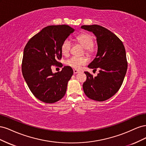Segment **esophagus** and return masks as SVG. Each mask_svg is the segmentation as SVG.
I'll return each mask as SVG.
<instances>
[{
	"instance_id": "34e87169",
	"label": "esophagus",
	"mask_w": 146,
	"mask_h": 146,
	"mask_svg": "<svg viewBox=\"0 0 146 146\" xmlns=\"http://www.w3.org/2000/svg\"><path fill=\"white\" fill-rule=\"evenodd\" d=\"M79 72H80V70H78L77 69H74V74H75L78 73Z\"/></svg>"
}]
</instances>
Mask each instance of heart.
I'll use <instances>...</instances> for the list:
<instances>
[{"instance_id": "1", "label": "heart", "mask_w": 146, "mask_h": 146, "mask_svg": "<svg viewBox=\"0 0 146 146\" xmlns=\"http://www.w3.org/2000/svg\"><path fill=\"white\" fill-rule=\"evenodd\" d=\"M77 41L85 48L86 54H90L93 52L94 39L89 34H82L77 37ZM71 47V42L69 39H66L62 43L61 47V50L62 54L64 55H67L70 51ZM87 63V59L85 57H77L73 56L66 60V64L75 69H79L82 66L85 64Z\"/></svg>"}]
</instances>
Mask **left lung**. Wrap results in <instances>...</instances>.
Segmentation results:
<instances>
[{
	"instance_id": "1",
	"label": "left lung",
	"mask_w": 146,
	"mask_h": 146,
	"mask_svg": "<svg viewBox=\"0 0 146 146\" xmlns=\"http://www.w3.org/2000/svg\"><path fill=\"white\" fill-rule=\"evenodd\" d=\"M81 28L96 37L98 52L95 58L88 66L99 69L98 76L85 72L87 78L83 88L88 98L96 101H105L115 94L123 83L127 70L124 46L116 35L98 25H82Z\"/></svg>"
}]
</instances>
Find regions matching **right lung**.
Masks as SVG:
<instances>
[{"mask_svg": "<svg viewBox=\"0 0 146 146\" xmlns=\"http://www.w3.org/2000/svg\"><path fill=\"white\" fill-rule=\"evenodd\" d=\"M75 29L67 25H50L42 29L26 44L22 72L31 92L43 102L55 103L66 94L73 75L70 66L53 73L52 65H58L62 57L61 47Z\"/></svg>", "mask_w": 146, "mask_h": 146, "instance_id": "add662e5", "label": "right lung"}]
</instances>
